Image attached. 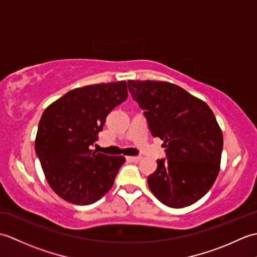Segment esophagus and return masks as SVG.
Instances as JSON below:
<instances>
[{
	"label": "esophagus",
	"instance_id": "34e87169",
	"mask_svg": "<svg viewBox=\"0 0 257 257\" xmlns=\"http://www.w3.org/2000/svg\"><path fill=\"white\" fill-rule=\"evenodd\" d=\"M140 159H141V157H140V156H136V157L129 156V157H127V160L132 161V162H138V161H140Z\"/></svg>",
	"mask_w": 257,
	"mask_h": 257
}]
</instances>
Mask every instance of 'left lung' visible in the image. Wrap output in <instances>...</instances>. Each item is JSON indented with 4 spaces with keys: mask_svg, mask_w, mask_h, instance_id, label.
<instances>
[{
    "mask_svg": "<svg viewBox=\"0 0 257 257\" xmlns=\"http://www.w3.org/2000/svg\"><path fill=\"white\" fill-rule=\"evenodd\" d=\"M154 137L165 141L166 159L148 177L161 203L181 209L199 201L220 171L223 136L211 108L181 87L166 81L128 80Z\"/></svg>",
    "mask_w": 257,
    "mask_h": 257,
    "instance_id": "obj_1",
    "label": "left lung"
}]
</instances>
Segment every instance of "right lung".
Instances as JSON below:
<instances>
[{"label":"right lung","mask_w":257,"mask_h":257,"mask_svg":"<svg viewBox=\"0 0 257 257\" xmlns=\"http://www.w3.org/2000/svg\"><path fill=\"white\" fill-rule=\"evenodd\" d=\"M128 97L127 83L89 85L68 91L42 114L36 156L54 192L73 204L99 200L112 187L125 159L92 151L112 109Z\"/></svg>","instance_id":"1"}]
</instances>
